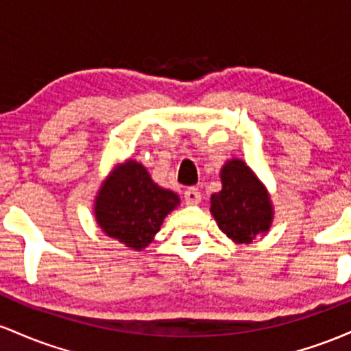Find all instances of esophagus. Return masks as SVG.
Returning a JSON list of instances; mask_svg holds the SVG:
<instances>
[{
	"label": "esophagus",
	"mask_w": 351,
	"mask_h": 351,
	"mask_svg": "<svg viewBox=\"0 0 351 351\" xmlns=\"http://www.w3.org/2000/svg\"><path fill=\"white\" fill-rule=\"evenodd\" d=\"M200 199H202V197H200L199 189L189 187L187 191L184 192V200H186L187 206H197V204L200 202Z\"/></svg>",
	"instance_id": "34e87169"
}]
</instances>
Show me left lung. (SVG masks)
<instances>
[{
    "label": "left lung",
    "instance_id": "1",
    "mask_svg": "<svg viewBox=\"0 0 351 351\" xmlns=\"http://www.w3.org/2000/svg\"><path fill=\"white\" fill-rule=\"evenodd\" d=\"M222 191L210 197V212L220 230L235 243H250L267 234L274 207L267 189L243 160L232 159L220 171Z\"/></svg>",
    "mask_w": 351,
    "mask_h": 351
}]
</instances>
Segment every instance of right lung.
<instances>
[{"mask_svg": "<svg viewBox=\"0 0 351 351\" xmlns=\"http://www.w3.org/2000/svg\"><path fill=\"white\" fill-rule=\"evenodd\" d=\"M179 204V195L157 186L143 164L125 160L102 182L94 215L108 237L143 250L160 230L165 215Z\"/></svg>", "mask_w": 351, "mask_h": 351, "instance_id": "obj_1", "label": "right lung"}]
</instances>
